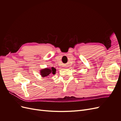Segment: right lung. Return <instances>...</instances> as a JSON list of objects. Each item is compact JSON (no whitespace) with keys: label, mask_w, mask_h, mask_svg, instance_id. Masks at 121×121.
<instances>
[{"label":"right lung","mask_w":121,"mask_h":121,"mask_svg":"<svg viewBox=\"0 0 121 121\" xmlns=\"http://www.w3.org/2000/svg\"><path fill=\"white\" fill-rule=\"evenodd\" d=\"M56 69L53 67L51 68L50 69L46 68L45 69H43L40 71V74L43 77H45L49 76V75L56 74Z\"/></svg>","instance_id":"1"}]
</instances>
